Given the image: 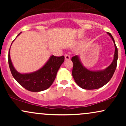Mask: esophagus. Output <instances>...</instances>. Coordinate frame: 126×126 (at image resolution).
Segmentation results:
<instances>
[{"label": "esophagus", "instance_id": "34e87169", "mask_svg": "<svg viewBox=\"0 0 126 126\" xmlns=\"http://www.w3.org/2000/svg\"><path fill=\"white\" fill-rule=\"evenodd\" d=\"M64 58L65 60H69L70 59V56L69 54H64Z\"/></svg>", "mask_w": 126, "mask_h": 126}]
</instances>
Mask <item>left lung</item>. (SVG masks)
<instances>
[{"label":"left lung","instance_id":"8db88e82","mask_svg":"<svg viewBox=\"0 0 126 126\" xmlns=\"http://www.w3.org/2000/svg\"><path fill=\"white\" fill-rule=\"evenodd\" d=\"M114 43L115 53L112 63L105 70L101 71H91L83 67L77 56H73L72 61L73 63L72 76L78 86L85 89H95L104 86L110 80L116 69L118 59V50L112 36L110 32Z\"/></svg>","mask_w":126,"mask_h":126}]
</instances>
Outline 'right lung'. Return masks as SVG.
Here are the masks:
<instances>
[{
    "label": "right lung",
    "mask_w": 126,
    "mask_h": 126,
    "mask_svg": "<svg viewBox=\"0 0 126 126\" xmlns=\"http://www.w3.org/2000/svg\"><path fill=\"white\" fill-rule=\"evenodd\" d=\"M64 61V56H51L40 70L31 73L21 74L13 66L10 57V49L9 51L8 63L13 77L22 86L31 92H40L48 89L54 82L57 71Z\"/></svg>",
    "instance_id": "right-lung-1"
}]
</instances>
